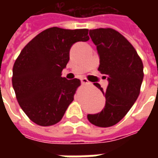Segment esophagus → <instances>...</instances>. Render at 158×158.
<instances>
[{
    "label": "esophagus",
    "mask_w": 158,
    "mask_h": 158,
    "mask_svg": "<svg viewBox=\"0 0 158 158\" xmlns=\"http://www.w3.org/2000/svg\"><path fill=\"white\" fill-rule=\"evenodd\" d=\"M80 81H81L82 84H89V80H87V79H85V78H82L80 79Z\"/></svg>",
    "instance_id": "1"
}]
</instances>
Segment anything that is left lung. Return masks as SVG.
<instances>
[{"instance_id": "8db88e82", "label": "left lung", "mask_w": 158, "mask_h": 158, "mask_svg": "<svg viewBox=\"0 0 158 158\" xmlns=\"http://www.w3.org/2000/svg\"><path fill=\"white\" fill-rule=\"evenodd\" d=\"M89 35L99 55L98 70L106 75L108 85L104 90L95 83L106 97V104L101 113L88 114L87 118L98 127H111L125 116L138 98L143 63L134 46L116 30L90 29Z\"/></svg>"}]
</instances>
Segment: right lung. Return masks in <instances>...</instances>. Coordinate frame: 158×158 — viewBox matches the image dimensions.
I'll return each mask as SVG.
<instances>
[{"mask_svg":"<svg viewBox=\"0 0 158 158\" xmlns=\"http://www.w3.org/2000/svg\"><path fill=\"white\" fill-rule=\"evenodd\" d=\"M89 29L50 28L40 33L20 52L12 69V86L23 111L40 126L58 123L73 101L78 79L62 77L72 45L87 41Z\"/></svg>","mask_w":158,"mask_h":158,"instance_id":"add662e5","label":"right lung"}]
</instances>
